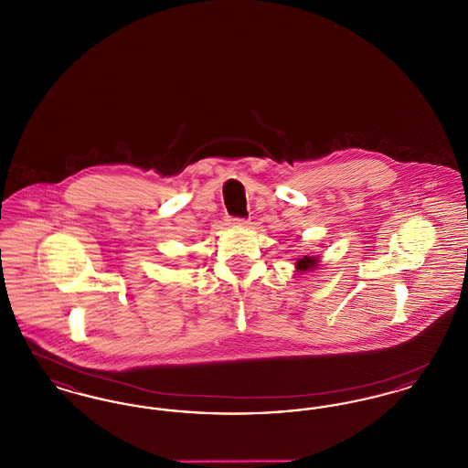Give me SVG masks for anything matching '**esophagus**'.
I'll use <instances>...</instances> for the list:
<instances>
[{"instance_id":"1","label":"esophagus","mask_w":468,"mask_h":468,"mask_svg":"<svg viewBox=\"0 0 468 468\" xmlns=\"http://www.w3.org/2000/svg\"><path fill=\"white\" fill-rule=\"evenodd\" d=\"M229 221H231V224H237V226H245L249 223V219H245V218H231Z\"/></svg>"}]
</instances>
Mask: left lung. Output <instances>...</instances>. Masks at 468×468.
<instances>
[{
  "instance_id": "8db88e82",
  "label": "left lung",
  "mask_w": 468,
  "mask_h": 468,
  "mask_svg": "<svg viewBox=\"0 0 468 468\" xmlns=\"http://www.w3.org/2000/svg\"><path fill=\"white\" fill-rule=\"evenodd\" d=\"M315 263H317V260H315V258L303 256L302 260H298V261H296V268H298V270H302V271H305V270H309V268L315 267Z\"/></svg>"
}]
</instances>
